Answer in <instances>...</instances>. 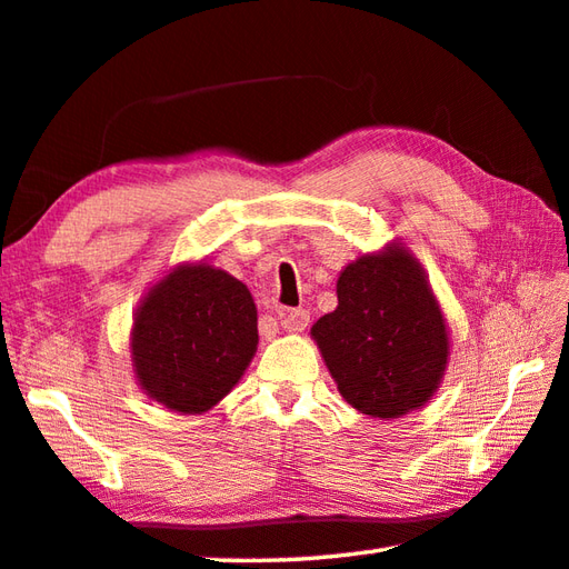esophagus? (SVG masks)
Here are the masks:
<instances>
[{
	"mask_svg": "<svg viewBox=\"0 0 569 569\" xmlns=\"http://www.w3.org/2000/svg\"><path fill=\"white\" fill-rule=\"evenodd\" d=\"M278 316H281V326H283V330H288V332H300V330H306L308 320H310L308 310H303V308L278 310Z\"/></svg>",
	"mask_w": 569,
	"mask_h": 569,
	"instance_id": "1",
	"label": "esophagus"
}]
</instances>
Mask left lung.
<instances>
[{
    "instance_id": "obj_1",
    "label": "left lung",
    "mask_w": 569,
    "mask_h": 569,
    "mask_svg": "<svg viewBox=\"0 0 569 569\" xmlns=\"http://www.w3.org/2000/svg\"><path fill=\"white\" fill-rule=\"evenodd\" d=\"M310 336L345 402L380 419L425 407L449 362L439 300L421 263L397 241L345 266L338 308Z\"/></svg>"
}]
</instances>
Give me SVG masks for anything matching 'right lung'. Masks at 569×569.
Here are the masks:
<instances>
[{"label":"right lung","mask_w":569,"mask_h":569,"mask_svg":"<svg viewBox=\"0 0 569 569\" xmlns=\"http://www.w3.org/2000/svg\"><path fill=\"white\" fill-rule=\"evenodd\" d=\"M256 303L239 278L204 261L180 263L140 300L130 332L132 370L144 395L182 415H202L247 370Z\"/></svg>","instance_id":"add662e5"}]
</instances>
